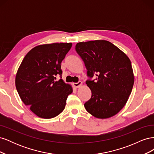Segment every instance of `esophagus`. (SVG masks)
<instances>
[{
  "label": "esophagus",
  "mask_w": 154,
  "mask_h": 154,
  "mask_svg": "<svg viewBox=\"0 0 154 154\" xmlns=\"http://www.w3.org/2000/svg\"><path fill=\"white\" fill-rule=\"evenodd\" d=\"M72 85L75 88H79L82 85V82H78V83H73Z\"/></svg>",
  "instance_id": "esophagus-1"
}]
</instances>
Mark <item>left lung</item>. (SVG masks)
Returning a JSON list of instances; mask_svg holds the SVG:
<instances>
[{"label": "left lung", "mask_w": 154, "mask_h": 154, "mask_svg": "<svg viewBox=\"0 0 154 154\" xmlns=\"http://www.w3.org/2000/svg\"><path fill=\"white\" fill-rule=\"evenodd\" d=\"M87 69L92 92L84 104L86 110L96 118L106 119L117 114L131 94L134 75L131 62L125 53L109 41L96 40L79 42L75 46Z\"/></svg>", "instance_id": "obj_1"}]
</instances>
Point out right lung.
<instances>
[{"label": "right lung", "mask_w": 154, "mask_h": 154, "mask_svg": "<svg viewBox=\"0 0 154 154\" xmlns=\"http://www.w3.org/2000/svg\"><path fill=\"white\" fill-rule=\"evenodd\" d=\"M72 43H53L37 45L31 49L18 69L15 85L22 101L36 116L51 119L64 110L72 86L62 79V61Z\"/></svg>", "instance_id": "add662e5"}]
</instances>
